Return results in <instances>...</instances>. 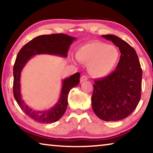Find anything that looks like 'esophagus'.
Instances as JSON below:
<instances>
[{
    "mask_svg": "<svg viewBox=\"0 0 153 153\" xmlns=\"http://www.w3.org/2000/svg\"><path fill=\"white\" fill-rule=\"evenodd\" d=\"M88 80V77L86 76H82L81 77H80V82H83L84 81H86Z\"/></svg>",
    "mask_w": 153,
    "mask_h": 153,
    "instance_id": "esophagus-1",
    "label": "esophagus"
}]
</instances>
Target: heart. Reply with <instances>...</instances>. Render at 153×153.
Returning a JSON list of instances; mask_svg holds the SVG:
<instances>
[{
  "label": "heart",
  "instance_id": "1",
  "mask_svg": "<svg viewBox=\"0 0 153 153\" xmlns=\"http://www.w3.org/2000/svg\"><path fill=\"white\" fill-rule=\"evenodd\" d=\"M76 57L88 65V71L94 77H103L112 72L120 60V53L115 46L100 41H93L77 49Z\"/></svg>",
  "mask_w": 153,
  "mask_h": 153
}]
</instances>
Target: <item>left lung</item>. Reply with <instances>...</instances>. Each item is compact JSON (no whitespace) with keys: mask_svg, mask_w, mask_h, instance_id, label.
<instances>
[{"mask_svg":"<svg viewBox=\"0 0 153 153\" xmlns=\"http://www.w3.org/2000/svg\"><path fill=\"white\" fill-rule=\"evenodd\" d=\"M102 36L119 47L121 56L115 71L94 80L92 107L102 120L119 121L128 117L140 100L142 70L136 51L128 43L114 35Z\"/></svg>","mask_w":153,"mask_h":153,"instance_id":"1","label":"left lung"}]
</instances>
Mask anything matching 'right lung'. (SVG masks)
Here are the masks:
<instances>
[{
    "label": "right lung",
    "mask_w": 153,
    "mask_h": 153,
    "mask_svg": "<svg viewBox=\"0 0 153 153\" xmlns=\"http://www.w3.org/2000/svg\"><path fill=\"white\" fill-rule=\"evenodd\" d=\"M76 38L64 33H53L36 37L23 46L16 57L13 66V95L17 104L28 117L42 123H52L58 121L64 115L68 105L69 92L79 83V72L63 81L60 97L56 104L49 110L38 111L32 110L22 100L20 92L21 72L32 56L49 54L66 57L69 46Z\"/></svg>",
    "instance_id": "add662e5"
}]
</instances>
